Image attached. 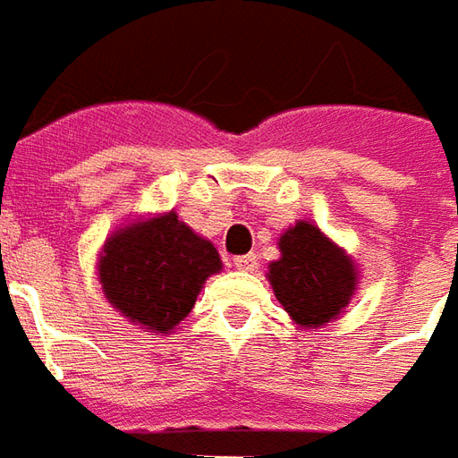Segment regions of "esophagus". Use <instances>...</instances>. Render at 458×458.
Here are the masks:
<instances>
[{"label": "esophagus", "instance_id": "esophagus-1", "mask_svg": "<svg viewBox=\"0 0 458 458\" xmlns=\"http://www.w3.org/2000/svg\"><path fill=\"white\" fill-rule=\"evenodd\" d=\"M258 266V258L253 256V253H249V256H236L233 258V267L236 270H242V273H253Z\"/></svg>", "mask_w": 458, "mask_h": 458}]
</instances>
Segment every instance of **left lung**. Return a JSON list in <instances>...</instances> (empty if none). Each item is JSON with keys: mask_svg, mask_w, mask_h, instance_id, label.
Returning a JSON list of instances; mask_svg holds the SVG:
<instances>
[{"mask_svg": "<svg viewBox=\"0 0 458 458\" xmlns=\"http://www.w3.org/2000/svg\"><path fill=\"white\" fill-rule=\"evenodd\" d=\"M280 258L267 266V282L290 318L321 328L345 314L360 287V267L343 246L307 219L277 239Z\"/></svg>", "mask_w": 458, "mask_h": 458, "instance_id": "1", "label": "left lung"}]
</instances>
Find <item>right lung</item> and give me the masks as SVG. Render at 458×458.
<instances>
[{"instance_id":"right-lung-1","label":"right lung","mask_w":458,"mask_h":458,"mask_svg":"<svg viewBox=\"0 0 458 458\" xmlns=\"http://www.w3.org/2000/svg\"><path fill=\"white\" fill-rule=\"evenodd\" d=\"M222 273V258L174 209L140 215L115 226L96 260L103 297L147 333L176 331L191 314L202 284Z\"/></svg>"}]
</instances>
